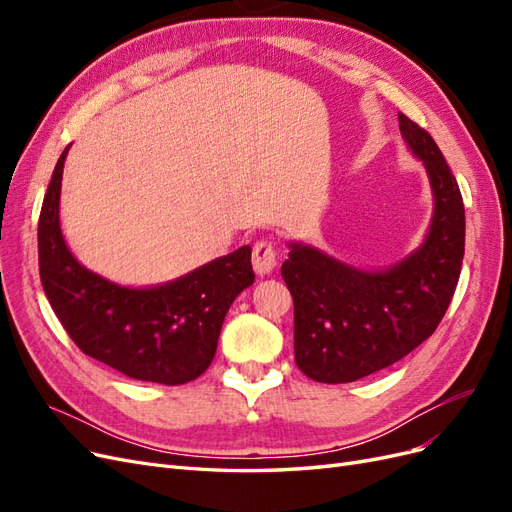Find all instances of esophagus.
Masks as SVG:
<instances>
[{
	"label": "esophagus",
	"instance_id": "1",
	"mask_svg": "<svg viewBox=\"0 0 512 512\" xmlns=\"http://www.w3.org/2000/svg\"><path fill=\"white\" fill-rule=\"evenodd\" d=\"M252 265L258 275H269L277 265V252L275 247L267 241H258L252 252Z\"/></svg>",
	"mask_w": 512,
	"mask_h": 512
}]
</instances>
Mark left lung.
<instances>
[{
    "instance_id": "obj_1",
    "label": "left lung",
    "mask_w": 512,
    "mask_h": 512,
    "mask_svg": "<svg viewBox=\"0 0 512 512\" xmlns=\"http://www.w3.org/2000/svg\"><path fill=\"white\" fill-rule=\"evenodd\" d=\"M399 130L433 192L423 243L374 271L288 243L282 277L294 301V359L316 382H354L404 359L438 329L459 282L466 211L457 179L436 141L401 113Z\"/></svg>"
}]
</instances>
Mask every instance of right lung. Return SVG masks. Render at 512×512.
I'll return each instance as SVG.
<instances>
[{"mask_svg": "<svg viewBox=\"0 0 512 512\" xmlns=\"http://www.w3.org/2000/svg\"><path fill=\"white\" fill-rule=\"evenodd\" d=\"M68 149L57 160L38 222L40 280L55 316L87 356L123 376L168 386L196 380L213 361L232 301L254 284L252 247L147 288L89 271L70 252L59 224Z\"/></svg>", "mask_w": 512, "mask_h": 512, "instance_id": "1", "label": "right lung"}]
</instances>
